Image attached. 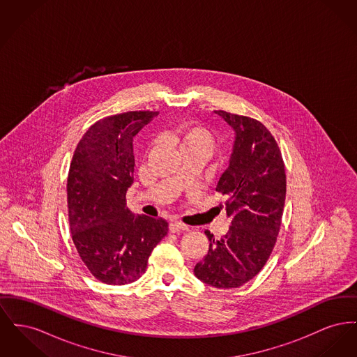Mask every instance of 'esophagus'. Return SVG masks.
Masks as SVG:
<instances>
[{
    "label": "esophagus",
    "mask_w": 357,
    "mask_h": 357,
    "mask_svg": "<svg viewBox=\"0 0 357 357\" xmlns=\"http://www.w3.org/2000/svg\"><path fill=\"white\" fill-rule=\"evenodd\" d=\"M168 228H169V231H189V227L179 221H171Z\"/></svg>",
    "instance_id": "1"
}]
</instances>
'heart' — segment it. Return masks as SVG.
<instances>
[{
    "instance_id": "1",
    "label": "heart",
    "mask_w": 357,
    "mask_h": 357,
    "mask_svg": "<svg viewBox=\"0 0 357 357\" xmlns=\"http://www.w3.org/2000/svg\"><path fill=\"white\" fill-rule=\"evenodd\" d=\"M169 140L181 151V153H201L206 159L213 153L215 148L214 133L208 128L197 124L181 126Z\"/></svg>"
}]
</instances>
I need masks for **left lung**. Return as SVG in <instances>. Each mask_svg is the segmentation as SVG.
<instances>
[{
  "mask_svg": "<svg viewBox=\"0 0 357 357\" xmlns=\"http://www.w3.org/2000/svg\"><path fill=\"white\" fill-rule=\"evenodd\" d=\"M215 114L234 132L229 166L215 188L227 197L231 222L218 240L205 231L209 251L194 273L213 287L233 289L255 278L273 252L286 199V174L282 153L266 126L224 110Z\"/></svg>",
  "mask_w": 357,
  "mask_h": 357,
  "instance_id": "8db88e82",
  "label": "left lung"
}]
</instances>
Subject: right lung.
I'll return each mask as SVG.
<instances>
[{"label": "right lung", "instance_id": "obj_1", "mask_svg": "<svg viewBox=\"0 0 357 357\" xmlns=\"http://www.w3.org/2000/svg\"><path fill=\"white\" fill-rule=\"evenodd\" d=\"M156 112H128L90 126L75 148L67 179L68 220L82 261L106 284H128L147 270L148 257L167 234L163 218L126 208L133 183V137Z\"/></svg>", "mask_w": 357, "mask_h": 357}]
</instances>
